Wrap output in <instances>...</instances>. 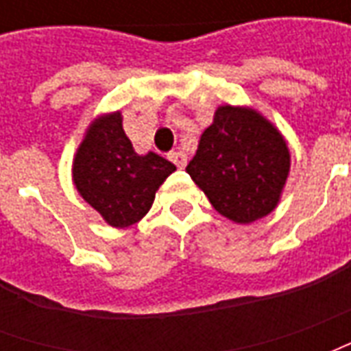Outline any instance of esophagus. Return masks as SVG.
Returning <instances> with one entry per match:
<instances>
[{
    "instance_id": "1",
    "label": "esophagus",
    "mask_w": 351,
    "mask_h": 351,
    "mask_svg": "<svg viewBox=\"0 0 351 351\" xmlns=\"http://www.w3.org/2000/svg\"><path fill=\"white\" fill-rule=\"evenodd\" d=\"M169 160L175 163L178 169L186 167V163H188V156L182 152V150H175V152L169 154Z\"/></svg>"
}]
</instances>
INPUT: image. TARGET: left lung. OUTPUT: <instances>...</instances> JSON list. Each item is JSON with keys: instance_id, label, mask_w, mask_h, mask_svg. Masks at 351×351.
Wrapping results in <instances>:
<instances>
[{"instance_id": "1", "label": "left lung", "mask_w": 351, "mask_h": 351, "mask_svg": "<svg viewBox=\"0 0 351 351\" xmlns=\"http://www.w3.org/2000/svg\"><path fill=\"white\" fill-rule=\"evenodd\" d=\"M289 161L286 138L265 116L221 105L186 171L221 216L252 223L276 208Z\"/></svg>"}]
</instances>
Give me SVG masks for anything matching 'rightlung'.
<instances>
[{
	"mask_svg": "<svg viewBox=\"0 0 351 351\" xmlns=\"http://www.w3.org/2000/svg\"><path fill=\"white\" fill-rule=\"evenodd\" d=\"M176 167L158 154L138 156L122 128V112L97 116L73 160L77 190L112 228L143 220L156 191Z\"/></svg>",
	"mask_w": 351,
	"mask_h": 351,
	"instance_id": "1",
	"label": "right lung"
}]
</instances>
